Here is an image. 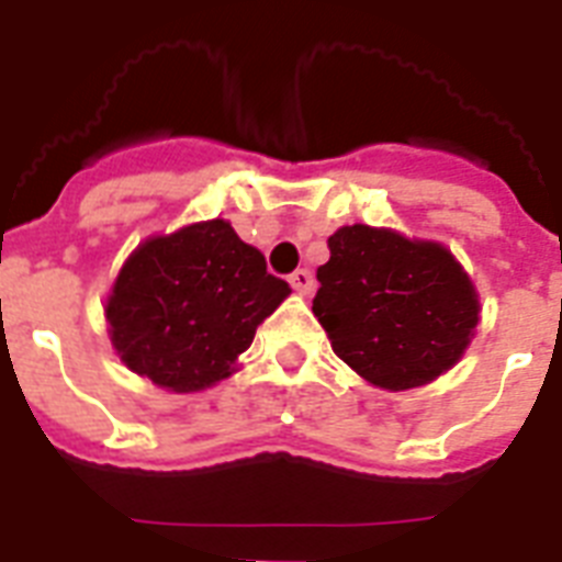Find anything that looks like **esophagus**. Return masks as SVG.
Listing matches in <instances>:
<instances>
[{
	"label": "esophagus",
	"instance_id": "1",
	"mask_svg": "<svg viewBox=\"0 0 562 562\" xmlns=\"http://www.w3.org/2000/svg\"><path fill=\"white\" fill-rule=\"evenodd\" d=\"M289 282L294 291H300V294H308V291H312V285H315V277H312V271H306V268H297V271L289 277Z\"/></svg>",
	"mask_w": 562,
	"mask_h": 562
}]
</instances>
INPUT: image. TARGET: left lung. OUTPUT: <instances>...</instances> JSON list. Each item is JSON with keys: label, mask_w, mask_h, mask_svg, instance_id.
Listing matches in <instances>:
<instances>
[{"label": "left lung", "mask_w": 562, "mask_h": 562, "mask_svg": "<svg viewBox=\"0 0 562 562\" xmlns=\"http://www.w3.org/2000/svg\"><path fill=\"white\" fill-rule=\"evenodd\" d=\"M312 312L335 356L384 391L435 382L458 364L479 326V294L437 241L352 224L329 236Z\"/></svg>", "instance_id": "8db88e82"}]
</instances>
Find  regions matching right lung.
Instances as JSON below:
<instances>
[{
	"instance_id": "1",
	"label": "right lung",
	"mask_w": 562,
	"mask_h": 562,
	"mask_svg": "<svg viewBox=\"0 0 562 562\" xmlns=\"http://www.w3.org/2000/svg\"><path fill=\"white\" fill-rule=\"evenodd\" d=\"M227 221L212 218L154 236L122 265L108 315L110 341L136 375L175 393L227 379L256 326L289 297Z\"/></svg>"
}]
</instances>
